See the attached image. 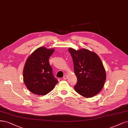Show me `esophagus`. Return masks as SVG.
Segmentation results:
<instances>
[{
	"label": "esophagus",
	"instance_id": "1",
	"mask_svg": "<svg viewBox=\"0 0 128 128\" xmlns=\"http://www.w3.org/2000/svg\"><path fill=\"white\" fill-rule=\"evenodd\" d=\"M63 79H64V80H66V79H67V76H66V75H64V77H63Z\"/></svg>",
	"mask_w": 128,
	"mask_h": 128
}]
</instances>
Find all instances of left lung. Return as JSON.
Instances as JSON below:
<instances>
[{"label": "left lung", "mask_w": 128, "mask_h": 128, "mask_svg": "<svg viewBox=\"0 0 128 128\" xmlns=\"http://www.w3.org/2000/svg\"><path fill=\"white\" fill-rule=\"evenodd\" d=\"M77 78L74 90L79 94L91 98L98 94L104 86L106 72L99 56L86 49L76 50L69 48Z\"/></svg>", "instance_id": "8db88e82"}]
</instances>
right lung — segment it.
<instances>
[{
	"label": "right lung",
	"instance_id": "1",
	"mask_svg": "<svg viewBox=\"0 0 128 128\" xmlns=\"http://www.w3.org/2000/svg\"><path fill=\"white\" fill-rule=\"evenodd\" d=\"M54 51L52 49L38 48L26 61L23 70L24 82L28 89L35 94L46 95L58 82L53 74L49 61Z\"/></svg>",
	"mask_w": 128,
	"mask_h": 128
}]
</instances>
